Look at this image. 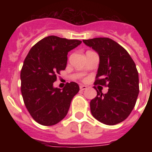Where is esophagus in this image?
Instances as JSON below:
<instances>
[{
    "label": "esophagus",
    "instance_id": "esophagus-1",
    "mask_svg": "<svg viewBox=\"0 0 152 152\" xmlns=\"http://www.w3.org/2000/svg\"><path fill=\"white\" fill-rule=\"evenodd\" d=\"M87 87H86V86H84V85H80V91H84V90H86L87 89Z\"/></svg>",
    "mask_w": 152,
    "mask_h": 152
}]
</instances>
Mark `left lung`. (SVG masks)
<instances>
[{"label":"left lung","instance_id":"left-lung-1","mask_svg":"<svg viewBox=\"0 0 152 152\" xmlns=\"http://www.w3.org/2000/svg\"><path fill=\"white\" fill-rule=\"evenodd\" d=\"M83 42L99 55L94 84L109 88L107 94L96 91L97 95L90 103L91 113L103 124H118L129 116L139 95V73L135 62L128 52L111 39Z\"/></svg>","mask_w":152,"mask_h":152}]
</instances>
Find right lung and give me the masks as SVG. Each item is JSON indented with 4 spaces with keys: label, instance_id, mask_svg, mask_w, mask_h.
Returning a JSON list of instances; mask_svg holds the SVG:
<instances>
[{
    "label": "right lung",
    "instance_id": "add662e5",
    "mask_svg": "<svg viewBox=\"0 0 152 152\" xmlns=\"http://www.w3.org/2000/svg\"><path fill=\"white\" fill-rule=\"evenodd\" d=\"M81 41L56 36L42 39L33 45L20 72L21 93L27 110L35 121L43 126L59 123L79 91L77 83H68L63 89L54 88L56 75L65 69L68 53Z\"/></svg>",
    "mask_w": 152,
    "mask_h": 152
}]
</instances>
